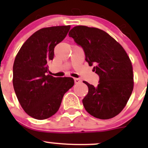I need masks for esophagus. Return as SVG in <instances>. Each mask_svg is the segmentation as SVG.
Returning a JSON list of instances; mask_svg holds the SVG:
<instances>
[{
  "label": "esophagus",
  "instance_id": "esophagus-1",
  "mask_svg": "<svg viewBox=\"0 0 148 148\" xmlns=\"http://www.w3.org/2000/svg\"><path fill=\"white\" fill-rule=\"evenodd\" d=\"M74 82H75V84H79L82 82V80L78 78H74Z\"/></svg>",
  "mask_w": 148,
  "mask_h": 148
}]
</instances>
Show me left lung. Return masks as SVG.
Here are the masks:
<instances>
[{
	"mask_svg": "<svg viewBox=\"0 0 148 148\" xmlns=\"http://www.w3.org/2000/svg\"><path fill=\"white\" fill-rule=\"evenodd\" d=\"M83 48L85 60L99 77V84L88 86L82 99L85 110L96 118L108 120L126 106L134 86L132 65L124 48L102 30L77 26L69 33Z\"/></svg>",
	"mask_w": 148,
	"mask_h": 148,
	"instance_id": "8db88e82",
	"label": "left lung"
}]
</instances>
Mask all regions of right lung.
<instances>
[{
	"label": "right lung",
	"instance_id": "right-lung-1",
	"mask_svg": "<svg viewBox=\"0 0 148 148\" xmlns=\"http://www.w3.org/2000/svg\"><path fill=\"white\" fill-rule=\"evenodd\" d=\"M70 26H52L36 31L18 52L13 67V84L22 108L31 117L45 120L60 107L64 94L74 86L71 77H53L48 63L54 48L63 41Z\"/></svg>",
	"mask_w": 148,
	"mask_h": 148
}]
</instances>
